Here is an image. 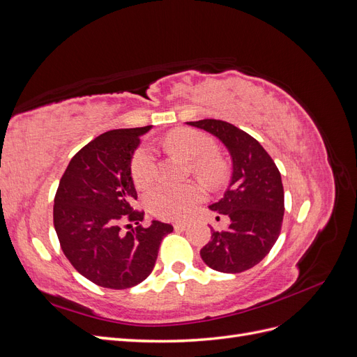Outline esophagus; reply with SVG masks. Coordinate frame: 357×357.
<instances>
[{
	"instance_id": "obj_1",
	"label": "esophagus",
	"mask_w": 357,
	"mask_h": 357,
	"mask_svg": "<svg viewBox=\"0 0 357 357\" xmlns=\"http://www.w3.org/2000/svg\"><path fill=\"white\" fill-rule=\"evenodd\" d=\"M188 222H185V220H178V222H174V225H172V226H174V229L176 231H185L186 228H188Z\"/></svg>"
}]
</instances>
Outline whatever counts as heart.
Segmentation results:
<instances>
[{
    "label": "heart",
    "instance_id": "obj_1",
    "mask_svg": "<svg viewBox=\"0 0 357 357\" xmlns=\"http://www.w3.org/2000/svg\"><path fill=\"white\" fill-rule=\"evenodd\" d=\"M165 144L172 152L192 162L197 174L210 185H218L223 178V164L211 156L213 143L208 137L195 129H177L167 135ZM156 174V156L153 147L142 144L131 160V177L137 188H147ZM202 198L195 185H158L146 195V205L156 218L164 220L180 219Z\"/></svg>",
    "mask_w": 357,
    "mask_h": 357
}]
</instances>
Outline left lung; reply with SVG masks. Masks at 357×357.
<instances>
[{
    "label": "left lung",
    "instance_id": "8db88e82",
    "mask_svg": "<svg viewBox=\"0 0 357 357\" xmlns=\"http://www.w3.org/2000/svg\"><path fill=\"white\" fill-rule=\"evenodd\" d=\"M186 123L218 137L232 159L229 186L210 205L229 223L223 231L213 229L211 240L201 248L202 261L226 274L247 271L269 253L282 231V176L261 143L243 129L215 119Z\"/></svg>",
    "mask_w": 357,
    "mask_h": 357
}]
</instances>
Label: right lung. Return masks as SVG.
Segmentation results:
<instances>
[{"label": "right lung", "instance_id": "right-lung-1", "mask_svg": "<svg viewBox=\"0 0 357 357\" xmlns=\"http://www.w3.org/2000/svg\"><path fill=\"white\" fill-rule=\"evenodd\" d=\"M152 126L113 129L73 156L53 205V225L63 255L89 282L109 289L134 287L153 271L159 245L172 226L142 225L131 160L139 137ZM129 222L130 231L120 226ZM135 224V227L132 225Z\"/></svg>", "mask_w": 357, "mask_h": 357}]
</instances>
